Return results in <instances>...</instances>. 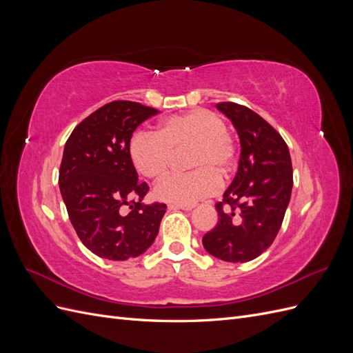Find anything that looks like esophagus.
<instances>
[{"label":"esophagus","instance_id":"esophagus-1","mask_svg":"<svg viewBox=\"0 0 353 353\" xmlns=\"http://www.w3.org/2000/svg\"><path fill=\"white\" fill-rule=\"evenodd\" d=\"M196 205L194 203H172V205H169V209H183V210H191L194 209Z\"/></svg>","mask_w":353,"mask_h":353}]
</instances>
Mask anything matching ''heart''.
I'll return each instance as SVG.
<instances>
[{
	"label": "heart",
	"mask_w": 353,
	"mask_h": 353,
	"mask_svg": "<svg viewBox=\"0 0 353 353\" xmlns=\"http://www.w3.org/2000/svg\"><path fill=\"white\" fill-rule=\"evenodd\" d=\"M188 150L187 174L165 178L154 188L157 199L170 203H194L215 194L219 178H228L237 165V144L221 117L208 109H193L165 119L156 134L135 132L128 153L134 168L148 179H160L176 153Z\"/></svg>",
	"instance_id": "b5f03b06"
}]
</instances>
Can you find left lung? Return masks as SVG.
Masks as SVG:
<instances>
[{
    "instance_id": "left-lung-1",
    "label": "left lung",
    "mask_w": 353,
    "mask_h": 353,
    "mask_svg": "<svg viewBox=\"0 0 353 353\" xmlns=\"http://www.w3.org/2000/svg\"><path fill=\"white\" fill-rule=\"evenodd\" d=\"M216 108L237 130L241 153L236 178L216 203L218 223L203 245L221 261L249 262L281 228L293 187L292 159L283 137L258 113L232 101Z\"/></svg>"
}]
</instances>
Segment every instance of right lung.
I'll use <instances>...</instances> for the list:
<instances>
[{"mask_svg": "<svg viewBox=\"0 0 353 353\" xmlns=\"http://www.w3.org/2000/svg\"><path fill=\"white\" fill-rule=\"evenodd\" d=\"M141 103L104 104L74 128L65 144L59 187L85 248L109 261L137 258L153 244L166 205H144L148 185L128 153L137 126L157 114Z\"/></svg>", "mask_w": 353, "mask_h": 353, "instance_id": "1", "label": "right lung"}]
</instances>
